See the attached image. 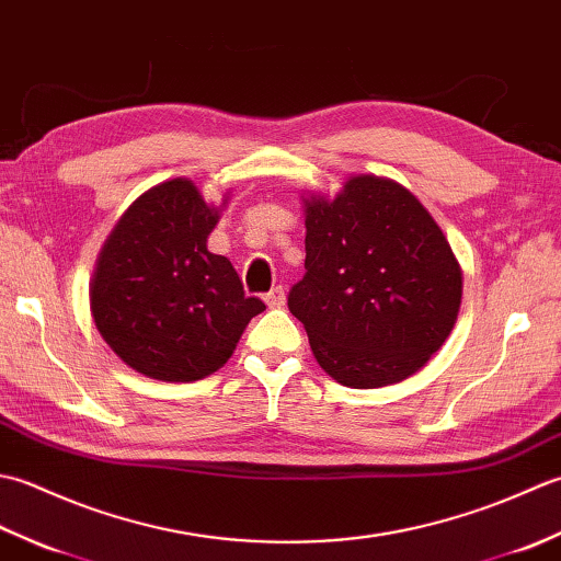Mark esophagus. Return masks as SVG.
<instances>
[{"label": "esophagus", "instance_id": "34e87169", "mask_svg": "<svg viewBox=\"0 0 561 561\" xmlns=\"http://www.w3.org/2000/svg\"><path fill=\"white\" fill-rule=\"evenodd\" d=\"M265 304L270 308H282L284 304H287V291H284V287H272L267 294H265Z\"/></svg>", "mask_w": 561, "mask_h": 561}]
</instances>
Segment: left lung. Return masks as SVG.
<instances>
[{"instance_id": "8db88e82", "label": "left lung", "mask_w": 561, "mask_h": 561, "mask_svg": "<svg viewBox=\"0 0 561 561\" xmlns=\"http://www.w3.org/2000/svg\"><path fill=\"white\" fill-rule=\"evenodd\" d=\"M306 274L289 291L320 368L347 388L400 383L444 347L462 270L408 187L352 175L335 197H304Z\"/></svg>"}]
</instances>
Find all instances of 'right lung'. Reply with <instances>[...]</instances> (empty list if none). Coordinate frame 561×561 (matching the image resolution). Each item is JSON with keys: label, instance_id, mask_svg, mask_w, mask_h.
Returning a JSON list of instances; mask_svg holds the SVG:
<instances>
[{"label": "right lung", "instance_id": "1", "mask_svg": "<svg viewBox=\"0 0 561 561\" xmlns=\"http://www.w3.org/2000/svg\"><path fill=\"white\" fill-rule=\"evenodd\" d=\"M221 205L190 178L141 193L105 243L89 287L91 316L105 344L137 374L193 383L229 362L250 318L265 311L245 296L233 265L207 238Z\"/></svg>", "mask_w": 561, "mask_h": 561}]
</instances>
